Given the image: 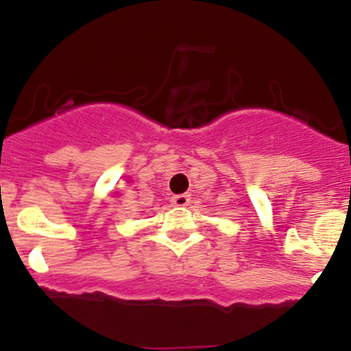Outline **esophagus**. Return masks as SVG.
<instances>
[{
  "instance_id": "34e87169",
  "label": "esophagus",
  "mask_w": 351,
  "mask_h": 351,
  "mask_svg": "<svg viewBox=\"0 0 351 351\" xmlns=\"http://www.w3.org/2000/svg\"><path fill=\"white\" fill-rule=\"evenodd\" d=\"M170 202H172V205H176V207H186V205H189V202H191V197L189 195H173L172 198H170Z\"/></svg>"
}]
</instances>
